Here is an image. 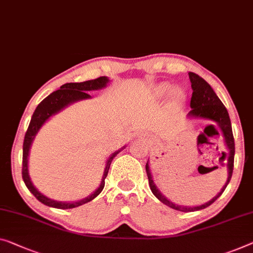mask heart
I'll return each instance as SVG.
<instances>
[{
	"instance_id": "1",
	"label": "heart",
	"mask_w": 253,
	"mask_h": 253,
	"mask_svg": "<svg viewBox=\"0 0 253 253\" xmlns=\"http://www.w3.org/2000/svg\"><path fill=\"white\" fill-rule=\"evenodd\" d=\"M170 89H171V86L169 85L168 83H163V84H160V85L158 86V87L156 88V94H157L158 96L163 97V96H165V95H167V94L169 93V90H170ZM174 97H175V99H176L177 101L182 100L183 97H184L183 90L179 89V88L174 89Z\"/></svg>"
}]
</instances>
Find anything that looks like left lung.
Returning a JSON list of instances; mask_svg holds the SVG:
<instances>
[{"label":"left lung","instance_id":"obj_1","mask_svg":"<svg viewBox=\"0 0 253 253\" xmlns=\"http://www.w3.org/2000/svg\"><path fill=\"white\" fill-rule=\"evenodd\" d=\"M188 77L191 81V87H192V97H191V109L192 110L187 114L188 119H202L207 120V122L212 123L211 125L207 126L218 128L220 130L221 135L224 137V142L226 148H227V153H224V159H227V180H226L225 185L221 188L219 193L209 200L208 202L202 203L200 206H193V207H187V206H180L176 205V203L171 202L170 200L167 199L165 195L161 193L159 188L157 187L156 184L153 182V177L151 174V169L149 165V160L146 163L145 169H146V175H148L149 179V185L152 193L154 194L159 201L165 203L166 206L170 207V208L183 211V212H190V211H197L205 209L207 207L216 201V200L223 194L226 186L228 185L229 180L232 178L233 174V168H234V154H235V144H234V137H233V131H232V124L231 119H229L227 109L225 108L223 102L219 100V97L217 96V94L214 93V90L211 88V86L207 83L202 77H200L199 75L194 73H188ZM218 131V130H217ZM201 135V134H200ZM199 135V136H200Z\"/></svg>","mask_w":253,"mask_h":253}]
</instances>
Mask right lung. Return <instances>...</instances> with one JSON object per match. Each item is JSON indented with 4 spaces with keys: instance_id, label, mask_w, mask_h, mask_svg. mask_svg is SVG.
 Segmentation results:
<instances>
[{
    "instance_id": "obj_1",
    "label": "right lung",
    "mask_w": 253,
    "mask_h": 253,
    "mask_svg": "<svg viewBox=\"0 0 253 253\" xmlns=\"http://www.w3.org/2000/svg\"><path fill=\"white\" fill-rule=\"evenodd\" d=\"M109 82H110V79L105 76H102L96 79H92V81H86L82 83H67V84L62 85L61 87H60V89L54 90L53 93H51L50 95L45 97L42 102L37 105L35 111H34L32 120H30L29 123L28 129L26 131V135H25L24 146H22V179H24L26 186H27V188L30 191V193H33L34 197L39 200L40 202H42L43 205L52 207V208H58V209L76 208V207L84 205V203L92 201L93 199H95L97 195L102 192L104 187V179L108 175L111 161L114 160V158L120 152V151L125 149V146L122 149H119L118 151H116V152L112 153L111 156L108 158L107 163H105V168L103 171L102 179H101L99 187H97L92 194H89L88 197H86L82 200H78V201H73V202L55 201V200H52L50 198L45 197L44 194L41 193V192L34 186L32 179H30L29 170H28V159H29L30 148H32L33 142L34 139H35L37 133H39L42 126L51 118L52 116L56 115L58 112L67 108L68 105L77 102V101L90 99L92 96L89 95L88 92H90V90H97V89L104 88L105 86L108 85Z\"/></svg>"
}]
</instances>
